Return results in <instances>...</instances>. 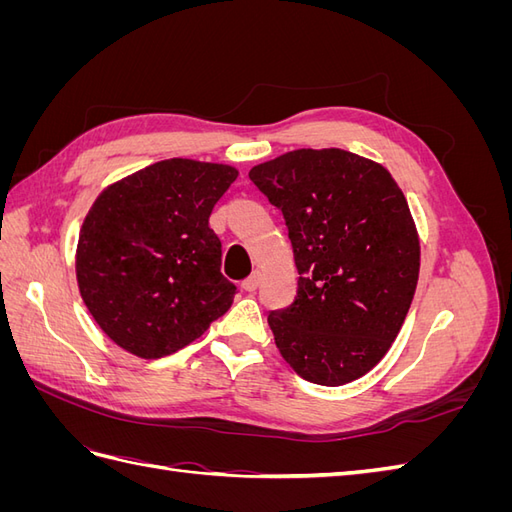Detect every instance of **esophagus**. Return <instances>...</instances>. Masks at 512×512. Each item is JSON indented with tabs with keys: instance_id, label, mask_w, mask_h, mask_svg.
I'll use <instances>...</instances> for the list:
<instances>
[{
	"instance_id": "obj_1",
	"label": "esophagus",
	"mask_w": 512,
	"mask_h": 512,
	"mask_svg": "<svg viewBox=\"0 0 512 512\" xmlns=\"http://www.w3.org/2000/svg\"><path fill=\"white\" fill-rule=\"evenodd\" d=\"M260 280H262V275H260V271H254L250 277H247V280H243V290H247V292H254L258 286H260Z\"/></svg>"
}]
</instances>
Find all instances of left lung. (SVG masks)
Returning <instances> with one entry per match:
<instances>
[{
    "mask_svg": "<svg viewBox=\"0 0 512 512\" xmlns=\"http://www.w3.org/2000/svg\"><path fill=\"white\" fill-rule=\"evenodd\" d=\"M282 209L299 271L294 301L269 314L286 363L342 386L380 363L410 309L421 245L384 166L344 149H297L250 170Z\"/></svg>",
    "mask_w": 512,
    "mask_h": 512,
    "instance_id": "obj_1",
    "label": "left lung"
}]
</instances>
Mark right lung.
I'll return each instance as SVG.
<instances>
[{"label":"right lung","mask_w":512,"mask_h":512,"mask_svg":"<svg viewBox=\"0 0 512 512\" xmlns=\"http://www.w3.org/2000/svg\"><path fill=\"white\" fill-rule=\"evenodd\" d=\"M237 175L226 164L170 158L96 198L76 247V280L119 348L162 359L228 312L237 286L220 271L209 215Z\"/></svg>","instance_id":"1"}]
</instances>
